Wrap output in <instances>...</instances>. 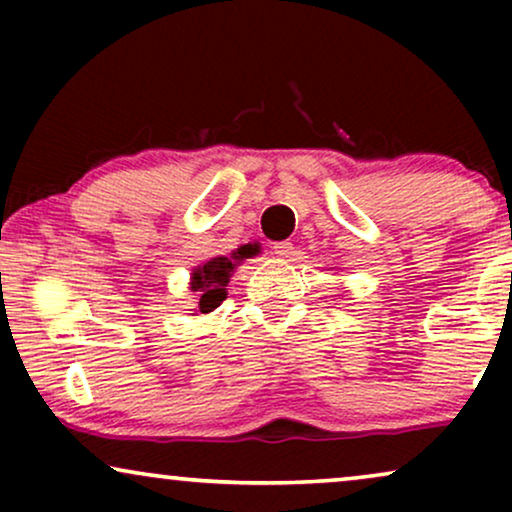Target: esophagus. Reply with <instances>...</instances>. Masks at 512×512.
<instances>
[{"mask_svg": "<svg viewBox=\"0 0 512 512\" xmlns=\"http://www.w3.org/2000/svg\"><path fill=\"white\" fill-rule=\"evenodd\" d=\"M272 249H275V256L282 258V261H289V258L296 254L291 242H275V247H272Z\"/></svg>", "mask_w": 512, "mask_h": 512, "instance_id": "obj_1", "label": "esophagus"}]
</instances>
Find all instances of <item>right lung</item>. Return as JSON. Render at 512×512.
Returning <instances> with one entry per match:
<instances>
[{"mask_svg": "<svg viewBox=\"0 0 512 512\" xmlns=\"http://www.w3.org/2000/svg\"><path fill=\"white\" fill-rule=\"evenodd\" d=\"M258 251L256 244H247V247L237 249L233 256H216L212 261H207L202 268L193 270V282L191 289L198 291L200 296V312L207 314L219 307L223 300H226V286L230 282V275H233L235 263L242 261V258L254 256Z\"/></svg>", "mask_w": 512, "mask_h": 512, "instance_id": "obj_1", "label": "right lung"}]
</instances>
